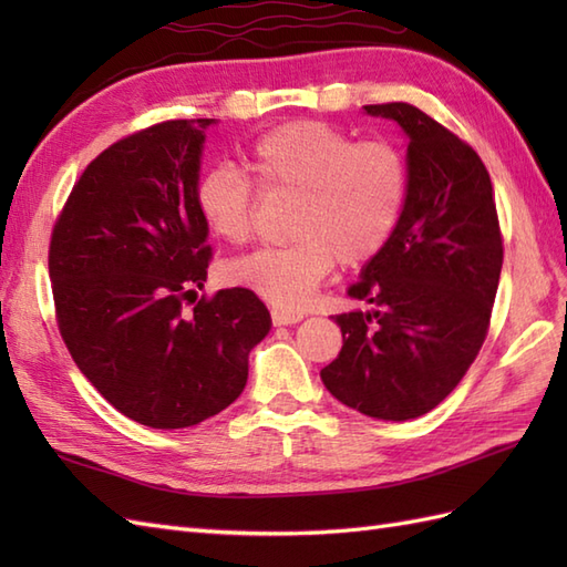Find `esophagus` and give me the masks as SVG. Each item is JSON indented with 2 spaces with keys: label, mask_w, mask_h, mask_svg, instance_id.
Listing matches in <instances>:
<instances>
[{
  "label": "esophagus",
  "mask_w": 567,
  "mask_h": 567,
  "mask_svg": "<svg viewBox=\"0 0 567 567\" xmlns=\"http://www.w3.org/2000/svg\"><path fill=\"white\" fill-rule=\"evenodd\" d=\"M270 317H272L275 327H290V323H297L305 319L302 315H297V311H282V309H272Z\"/></svg>",
  "instance_id": "obj_1"
}]
</instances>
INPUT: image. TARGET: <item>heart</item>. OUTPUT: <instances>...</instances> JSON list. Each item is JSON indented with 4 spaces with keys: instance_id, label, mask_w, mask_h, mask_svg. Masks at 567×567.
Wrapping results in <instances>:
<instances>
[{
    "instance_id": "1",
    "label": "heart",
    "mask_w": 567,
    "mask_h": 567,
    "mask_svg": "<svg viewBox=\"0 0 567 567\" xmlns=\"http://www.w3.org/2000/svg\"><path fill=\"white\" fill-rule=\"evenodd\" d=\"M248 163L262 192L295 195L287 216L292 240L226 265V282L262 297L275 309H302L333 260L363 265L390 244L402 221L409 171L390 141H353L315 118L275 126L252 143ZM197 207L212 231L240 246L252 236L258 189L228 163L197 179Z\"/></svg>"
}]
</instances>
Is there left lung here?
I'll return each instance as SVG.
<instances>
[{
    "label": "left lung",
    "mask_w": 567,
    "mask_h": 567,
    "mask_svg": "<svg viewBox=\"0 0 567 567\" xmlns=\"http://www.w3.org/2000/svg\"><path fill=\"white\" fill-rule=\"evenodd\" d=\"M409 136L402 221L348 297L370 311L336 315L339 358L327 390L355 412L406 421L431 412L473 365L489 329L502 272V231L480 155L414 104H368Z\"/></svg>",
    "instance_id": "left-lung-1"
}]
</instances>
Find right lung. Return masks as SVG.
<instances>
[{
	"mask_svg": "<svg viewBox=\"0 0 567 567\" xmlns=\"http://www.w3.org/2000/svg\"><path fill=\"white\" fill-rule=\"evenodd\" d=\"M175 118L102 151L72 187L48 248L58 329L97 392L151 429H185L238 400L270 311L244 287L185 311L207 282L197 207L204 128Z\"/></svg>",
	"mask_w": 567,
	"mask_h": 567,
	"instance_id": "1",
	"label": "right lung"
}]
</instances>
